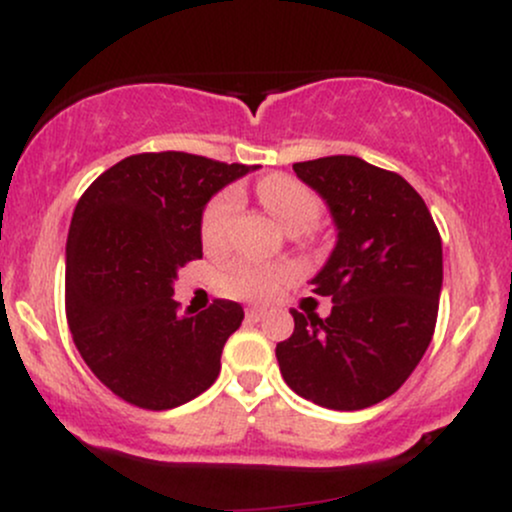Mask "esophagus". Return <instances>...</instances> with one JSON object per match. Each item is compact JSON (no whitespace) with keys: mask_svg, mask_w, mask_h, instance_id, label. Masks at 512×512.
Wrapping results in <instances>:
<instances>
[{"mask_svg":"<svg viewBox=\"0 0 512 512\" xmlns=\"http://www.w3.org/2000/svg\"><path fill=\"white\" fill-rule=\"evenodd\" d=\"M248 320L250 322H260V320H264V315H267V310H262V308H248Z\"/></svg>","mask_w":512,"mask_h":512,"instance_id":"esophagus-1","label":"esophagus"}]
</instances>
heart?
<instances>
[{
  "instance_id": "b5f03b06",
  "label": "heart",
  "mask_w": 512,
  "mask_h": 512,
  "mask_svg": "<svg viewBox=\"0 0 512 512\" xmlns=\"http://www.w3.org/2000/svg\"><path fill=\"white\" fill-rule=\"evenodd\" d=\"M257 192H260L262 204L274 216V221L289 233L305 231L320 216V199L303 182L293 180L289 175H269L257 185ZM238 209L240 197L236 190H226L216 199H211L202 216L204 248L219 250L226 245ZM291 274L289 267H262V264L240 262L223 274L221 286L228 296L262 301V298L274 296L281 281L289 279Z\"/></svg>"
}]
</instances>
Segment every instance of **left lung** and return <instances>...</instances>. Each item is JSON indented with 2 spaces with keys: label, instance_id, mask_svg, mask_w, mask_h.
Instances as JSON below:
<instances>
[{
  "label": "left lung",
  "instance_id": "obj_1",
  "mask_svg": "<svg viewBox=\"0 0 512 512\" xmlns=\"http://www.w3.org/2000/svg\"><path fill=\"white\" fill-rule=\"evenodd\" d=\"M330 209L337 243L310 279L332 296L322 320L291 310L276 344L286 385L320 407L356 411L383 402L424 358L443 289V243L431 211L402 175L358 156L293 163Z\"/></svg>",
  "mask_w": 512,
  "mask_h": 512
}]
</instances>
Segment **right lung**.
Segmentation results:
<instances>
[{"instance_id": "1", "label": "right lung", "mask_w": 512, "mask_h": 512, "mask_svg": "<svg viewBox=\"0 0 512 512\" xmlns=\"http://www.w3.org/2000/svg\"><path fill=\"white\" fill-rule=\"evenodd\" d=\"M257 170L163 151L122 158L81 195L67 236V320L86 366L142 409H173L214 385L243 322L236 301L180 315L178 269L202 257L209 199Z\"/></svg>"}]
</instances>
